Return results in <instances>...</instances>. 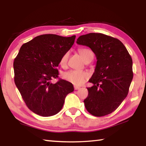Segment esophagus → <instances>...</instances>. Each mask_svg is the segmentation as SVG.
<instances>
[{
	"instance_id": "esophagus-1",
	"label": "esophagus",
	"mask_w": 146,
	"mask_h": 146,
	"mask_svg": "<svg viewBox=\"0 0 146 146\" xmlns=\"http://www.w3.org/2000/svg\"><path fill=\"white\" fill-rule=\"evenodd\" d=\"M80 88V87H79V86H74V89H75V90H79V89Z\"/></svg>"
}]
</instances>
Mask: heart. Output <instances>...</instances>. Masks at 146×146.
I'll list each match as a JSON object with an SVG mask.
<instances>
[{"label": "heart", "mask_w": 146, "mask_h": 146, "mask_svg": "<svg viewBox=\"0 0 146 146\" xmlns=\"http://www.w3.org/2000/svg\"><path fill=\"white\" fill-rule=\"evenodd\" d=\"M78 52L82 56L84 60L88 58H93L94 55L93 51L87 48H81L78 49ZM69 57V52H66L61 56L60 64L61 66L64 67L66 66ZM90 77V74L87 71L80 70H70L64 74V78L68 82H71L75 86H81L85 82V81Z\"/></svg>", "instance_id": "heart-1"}]
</instances>
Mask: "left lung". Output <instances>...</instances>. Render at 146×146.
<instances>
[{
  "instance_id": "8db88e82",
  "label": "left lung",
  "mask_w": 146,
  "mask_h": 146,
  "mask_svg": "<svg viewBox=\"0 0 146 146\" xmlns=\"http://www.w3.org/2000/svg\"><path fill=\"white\" fill-rule=\"evenodd\" d=\"M76 43L90 48L97 57L95 72L84 99L88 111L95 117L110 114L127 97L133 77V61L122 42L102 33L81 35Z\"/></svg>"
}]
</instances>
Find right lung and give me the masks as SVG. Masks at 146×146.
<instances>
[{
  "instance_id": "obj_1",
  "label": "right lung",
  "mask_w": 146,
  "mask_h": 146,
  "mask_svg": "<svg viewBox=\"0 0 146 146\" xmlns=\"http://www.w3.org/2000/svg\"><path fill=\"white\" fill-rule=\"evenodd\" d=\"M76 36L42 35L24 44L13 62L14 81L28 108L42 117H50L62 108L72 84L58 78L61 56L73 45Z\"/></svg>"
}]
</instances>
